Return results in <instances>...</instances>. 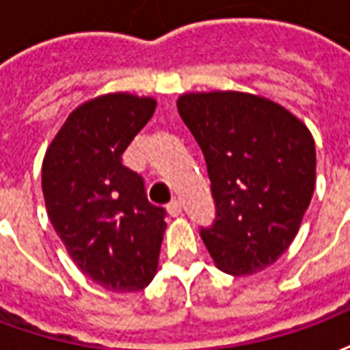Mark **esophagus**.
<instances>
[{"mask_svg": "<svg viewBox=\"0 0 350 350\" xmlns=\"http://www.w3.org/2000/svg\"><path fill=\"white\" fill-rule=\"evenodd\" d=\"M167 212L170 217H178V215L182 213V202H180V200H172V202L167 206Z\"/></svg>", "mask_w": 350, "mask_h": 350, "instance_id": "34e87169", "label": "esophagus"}]
</instances>
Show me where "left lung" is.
<instances>
[{"label":"left lung","instance_id":"obj_1","mask_svg":"<svg viewBox=\"0 0 350 350\" xmlns=\"http://www.w3.org/2000/svg\"><path fill=\"white\" fill-rule=\"evenodd\" d=\"M204 153L217 217L202 242L221 271L251 275L293 243L315 189V140L298 116L247 92L176 100Z\"/></svg>","mask_w":350,"mask_h":350}]
</instances>
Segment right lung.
<instances>
[{
	"label": "right lung",
	"instance_id": "right-lung-1",
	"mask_svg": "<svg viewBox=\"0 0 350 350\" xmlns=\"http://www.w3.org/2000/svg\"><path fill=\"white\" fill-rule=\"evenodd\" d=\"M155 107V97L129 92L84 100L42 159L52 227L80 271L112 293L142 291L159 266L167 213L148 202L142 178L122 165Z\"/></svg>",
	"mask_w": 350,
	"mask_h": 350
}]
</instances>
